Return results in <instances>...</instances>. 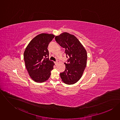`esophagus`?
I'll use <instances>...</instances> for the list:
<instances>
[{"label": "esophagus", "mask_w": 120, "mask_h": 120, "mask_svg": "<svg viewBox=\"0 0 120 120\" xmlns=\"http://www.w3.org/2000/svg\"><path fill=\"white\" fill-rule=\"evenodd\" d=\"M54 63H55V65H56L58 64V61H55V62H54Z\"/></svg>", "instance_id": "obj_1"}]
</instances>
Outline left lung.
I'll return each mask as SVG.
<instances>
[{
    "instance_id": "obj_1",
    "label": "left lung",
    "mask_w": 120,
    "mask_h": 120,
    "mask_svg": "<svg viewBox=\"0 0 120 120\" xmlns=\"http://www.w3.org/2000/svg\"><path fill=\"white\" fill-rule=\"evenodd\" d=\"M56 42L65 49L68 62L64 63L65 70L60 73L62 81L67 85L77 83L82 77L87 64L86 49L73 34L64 32L56 36Z\"/></svg>"
}]
</instances>
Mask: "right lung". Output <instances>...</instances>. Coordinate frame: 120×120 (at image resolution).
<instances>
[{"label": "right lung", "instance_id": "obj_1", "mask_svg": "<svg viewBox=\"0 0 120 120\" xmlns=\"http://www.w3.org/2000/svg\"><path fill=\"white\" fill-rule=\"evenodd\" d=\"M55 35L41 33L30 41L24 52L23 57L28 73L34 81L43 83L51 75L54 63L49 60L48 47Z\"/></svg>", "mask_w": 120, "mask_h": 120}]
</instances>
